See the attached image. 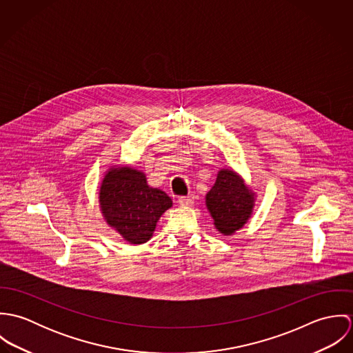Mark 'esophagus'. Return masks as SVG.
<instances>
[{
  "instance_id": "1",
  "label": "esophagus",
  "mask_w": 353,
  "mask_h": 353,
  "mask_svg": "<svg viewBox=\"0 0 353 353\" xmlns=\"http://www.w3.org/2000/svg\"><path fill=\"white\" fill-rule=\"evenodd\" d=\"M178 202L182 205V206H190V205H193V202H194V196H182V197H179L178 199Z\"/></svg>"
}]
</instances>
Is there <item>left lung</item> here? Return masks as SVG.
I'll use <instances>...</instances> for the list:
<instances>
[{
    "mask_svg": "<svg viewBox=\"0 0 353 353\" xmlns=\"http://www.w3.org/2000/svg\"><path fill=\"white\" fill-rule=\"evenodd\" d=\"M214 227L224 235L242 228L252 216L254 193L232 170H221L206 194Z\"/></svg>",
    "mask_w": 353,
    "mask_h": 353,
    "instance_id": "1",
    "label": "left lung"
}]
</instances>
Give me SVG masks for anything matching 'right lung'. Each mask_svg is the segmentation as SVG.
<instances>
[{
	"instance_id": "right-lung-1",
	"label": "right lung",
	"mask_w": 353,
	"mask_h": 353,
	"mask_svg": "<svg viewBox=\"0 0 353 353\" xmlns=\"http://www.w3.org/2000/svg\"><path fill=\"white\" fill-rule=\"evenodd\" d=\"M101 213L125 241L141 245L151 239L160 216L171 208V199L150 188L143 172L130 167L111 168L103 182Z\"/></svg>"
}]
</instances>
